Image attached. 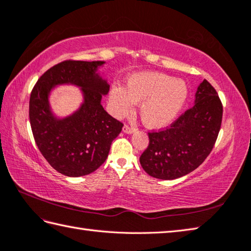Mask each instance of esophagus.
<instances>
[{
  "instance_id": "obj_1",
  "label": "esophagus",
  "mask_w": 251,
  "mask_h": 251,
  "mask_svg": "<svg viewBox=\"0 0 251 251\" xmlns=\"http://www.w3.org/2000/svg\"><path fill=\"white\" fill-rule=\"evenodd\" d=\"M135 130H136V128L134 126H128V125H125L124 128H123V131H124L125 134H128V135L132 134Z\"/></svg>"
}]
</instances>
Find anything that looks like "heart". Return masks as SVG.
<instances>
[{"label": "heart", "instance_id": "obj_1", "mask_svg": "<svg viewBox=\"0 0 251 251\" xmlns=\"http://www.w3.org/2000/svg\"><path fill=\"white\" fill-rule=\"evenodd\" d=\"M187 96V86L183 80L162 73H137L127 78L125 88H112L109 107L113 116L123 117L132 112L134 103H140L142 124L150 129H161L176 119Z\"/></svg>", "mask_w": 251, "mask_h": 251}]
</instances>
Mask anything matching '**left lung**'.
I'll list each match as a JSON object with an SVG mask.
<instances>
[{"label":"left lung","mask_w":251,"mask_h":251,"mask_svg":"<svg viewBox=\"0 0 251 251\" xmlns=\"http://www.w3.org/2000/svg\"><path fill=\"white\" fill-rule=\"evenodd\" d=\"M223 106L214 88L203 80L195 104L170 128L149 132V146L140 156L142 169L159 179H176L196 170L210 154L222 124Z\"/></svg>","instance_id":"1"}]
</instances>
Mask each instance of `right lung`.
Masks as SVG:
<instances>
[{"instance_id":"add662e5","label":"right lung","mask_w":251,"mask_h":251,"mask_svg":"<svg viewBox=\"0 0 251 251\" xmlns=\"http://www.w3.org/2000/svg\"><path fill=\"white\" fill-rule=\"evenodd\" d=\"M103 61H65L39 78L29 101V119L39 150L54 170L70 177L95 172L104 163L121 122L107 114L101 100L110 89L99 70ZM58 85H75L83 102L66 117H56L50 96Z\"/></svg>"}]
</instances>
